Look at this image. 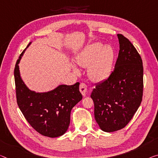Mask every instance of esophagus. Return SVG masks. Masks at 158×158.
<instances>
[{
    "label": "esophagus",
    "mask_w": 158,
    "mask_h": 158,
    "mask_svg": "<svg viewBox=\"0 0 158 158\" xmlns=\"http://www.w3.org/2000/svg\"><path fill=\"white\" fill-rule=\"evenodd\" d=\"M87 88V85L85 83V82H81V85H80V91H81V93L83 96H85Z\"/></svg>",
    "instance_id": "1"
}]
</instances>
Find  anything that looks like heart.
I'll use <instances>...</instances> for the list:
<instances>
[{"mask_svg":"<svg viewBox=\"0 0 158 158\" xmlns=\"http://www.w3.org/2000/svg\"><path fill=\"white\" fill-rule=\"evenodd\" d=\"M114 51L110 46L101 42L91 44L79 53L76 56V63L82 67H89V77L94 81L106 78L111 72Z\"/></svg>","mask_w":158,"mask_h":158,"instance_id":"1","label":"heart"}]
</instances>
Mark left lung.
<instances>
[{"instance_id": "8db88e82", "label": "left lung", "mask_w": 158, "mask_h": 158, "mask_svg": "<svg viewBox=\"0 0 158 158\" xmlns=\"http://www.w3.org/2000/svg\"><path fill=\"white\" fill-rule=\"evenodd\" d=\"M119 52L114 69L107 78L97 84L91 93L94 118L104 131L124 128L142 102L143 66L136 48L118 34Z\"/></svg>"}]
</instances>
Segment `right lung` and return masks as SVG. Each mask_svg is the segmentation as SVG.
<instances>
[{
	"label": "right lung",
	"instance_id": "right-lung-1",
	"mask_svg": "<svg viewBox=\"0 0 158 158\" xmlns=\"http://www.w3.org/2000/svg\"><path fill=\"white\" fill-rule=\"evenodd\" d=\"M25 49L19 56L14 69L17 103L26 120L39 133L50 138L60 136L69 128L73 107L82 98L80 83L61 85L44 93L30 90L19 71L18 64Z\"/></svg>",
	"mask_w": 158,
	"mask_h": 158
}]
</instances>
